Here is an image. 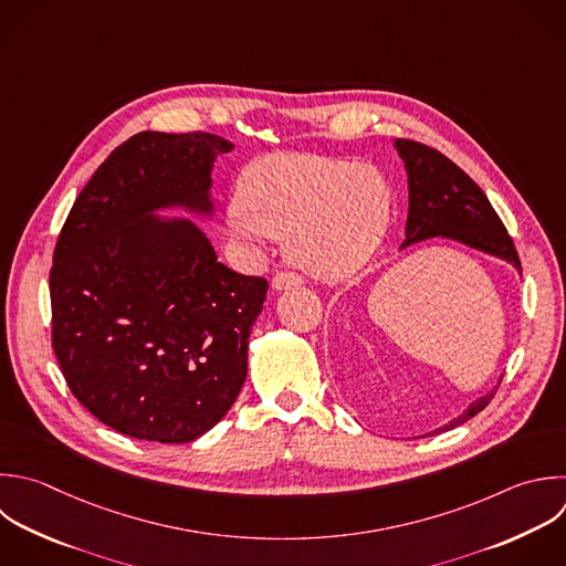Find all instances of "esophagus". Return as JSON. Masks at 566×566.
I'll return each mask as SVG.
<instances>
[{
	"instance_id": "1",
	"label": "esophagus",
	"mask_w": 566,
	"mask_h": 566,
	"mask_svg": "<svg viewBox=\"0 0 566 566\" xmlns=\"http://www.w3.org/2000/svg\"><path fill=\"white\" fill-rule=\"evenodd\" d=\"M303 283V279L294 272H279L274 279H272V290L281 292V290H290V287H298Z\"/></svg>"
}]
</instances>
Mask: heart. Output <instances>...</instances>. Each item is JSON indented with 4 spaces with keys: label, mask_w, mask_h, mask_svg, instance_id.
<instances>
[{
    "label": "heart",
    "mask_w": 566,
    "mask_h": 566,
    "mask_svg": "<svg viewBox=\"0 0 566 566\" xmlns=\"http://www.w3.org/2000/svg\"><path fill=\"white\" fill-rule=\"evenodd\" d=\"M391 188L369 164L274 155L252 164L228 208V226L250 245L285 239L294 265L323 281L358 272L378 250Z\"/></svg>",
    "instance_id": "b5f03b06"
}]
</instances>
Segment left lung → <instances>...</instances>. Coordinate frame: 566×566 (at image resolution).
Instances as JSON below:
<instances>
[{
    "label": "left lung",
    "mask_w": 566,
    "mask_h": 566,
    "mask_svg": "<svg viewBox=\"0 0 566 566\" xmlns=\"http://www.w3.org/2000/svg\"><path fill=\"white\" fill-rule=\"evenodd\" d=\"M396 148L405 161L409 179V214L402 245L429 237H447L480 252L500 256L522 272L511 234L486 195L464 170L436 148L413 139H396ZM493 394L495 391L471 402L462 416L436 429V433L473 418L491 402Z\"/></svg>",
    "instance_id": "1"
}]
</instances>
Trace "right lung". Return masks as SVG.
Listing matches in <instances>:
<instances>
[{
  "label": "right lung",
  "mask_w": 566,
  "mask_h": 566,
  "mask_svg": "<svg viewBox=\"0 0 566 566\" xmlns=\"http://www.w3.org/2000/svg\"><path fill=\"white\" fill-rule=\"evenodd\" d=\"M210 133H139L80 192L51 268V340L73 396L119 433L190 442L237 400L268 281L217 261L166 206L208 210Z\"/></svg>",
  "instance_id": "add662e5"
}]
</instances>
